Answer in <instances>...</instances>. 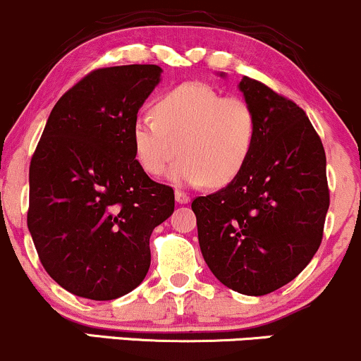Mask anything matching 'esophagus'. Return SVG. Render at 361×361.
<instances>
[{
  "instance_id": "1",
  "label": "esophagus",
  "mask_w": 361,
  "mask_h": 361,
  "mask_svg": "<svg viewBox=\"0 0 361 361\" xmlns=\"http://www.w3.org/2000/svg\"><path fill=\"white\" fill-rule=\"evenodd\" d=\"M175 198H176L178 204H183V205L188 204V202H190V195L185 193V192H181V190H176Z\"/></svg>"
}]
</instances>
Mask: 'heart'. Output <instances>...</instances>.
<instances>
[{"instance_id":"b5f03b06","label":"heart","mask_w":361,"mask_h":361,"mask_svg":"<svg viewBox=\"0 0 361 361\" xmlns=\"http://www.w3.org/2000/svg\"><path fill=\"white\" fill-rule=\"evenodd\" d=\"M152 115L132 123L140 168L151 176L171 169L178 185H227L246 166L258 135L256 110L246 98L200 81L181 82L157 98Z\"/></svg>"}]
</instances>
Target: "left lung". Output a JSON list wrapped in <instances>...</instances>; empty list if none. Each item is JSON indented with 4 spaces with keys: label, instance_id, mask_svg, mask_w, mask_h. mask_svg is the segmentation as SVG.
Here are the masks:
<instances>
[{
    "label": "left lung",
    "instance_id": "left-lung-1",
    "mask_svg": "<svg viewBox=\"0 0 361 361\" xmlns=\"http://www.w3.org/2000/svg\"><path fill=\"white\" fill-rule=\"evenodd\" d=\"M258 117L246 166L226 188L197 197L198 243L210 271L244 295H267L295 279L316 255L329 209L326 152L297 103L244 76Z\"/></svg>",
    "mask_w": 361,
    "mask_h": 361
}]
</instances>
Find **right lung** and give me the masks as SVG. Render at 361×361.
<instances>
[{
  "label": "right lung",
  "instance_id": "obj_1",
  "mask_svg": "<svg viewBox=\"0 0 361 361\" xmlns=\"http://www.w3.org/2000/svg\"><path fill=\"white\" fill-rule=\"evenodd\" d=\"M159 76L156 64L88 73L54 105L32 156L28 231L45 271L78 297L114 300L140 285L149 238L175 210L132 142Z\"/></svg>",
  "mask_w": 361,
  "mask_h": 361
}]
</instances>
